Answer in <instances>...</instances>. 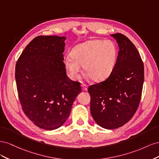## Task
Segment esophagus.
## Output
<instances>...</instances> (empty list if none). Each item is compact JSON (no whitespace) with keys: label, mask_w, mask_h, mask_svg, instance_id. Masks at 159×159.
Listing matches in <instances>:
<instances>
[{"label":"esophagus","mask_w":159,"mask_h":159,"mask_svg":"<svg viewBox=\"0 0 159 159\" xmlns=\"http://www.w3.org/2000/svg\"><path fill=\"white\" fill-rule=\"evenodd\" d=\"M81 89H82L83 91H87L88 90L87 85H85V84H82V85H81Z\"/></svg>","instance_id":"34e87169"}]
</instances>
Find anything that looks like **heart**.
Instances as JSON below:
<instances>
[{"label":"heart","instance_id":"obj_1","mask_svg":"<svg viewBox=\"0 0 159 159\" xmlns=\"http://www.w3.org/2000/svg\"><path fill=\"white\" fill-rule=\"evenodd\" d=\"M118 48L110 40H93L74 47L64 60L65 68L71 79H75L81 69L94 81H102L112 73L116 64Z\"/></svg>","mask_w":159,"mask_h":159}]
</instances>
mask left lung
Listing matches in <instances>:
<instances>
[{
	"instance_id": "left-lung-1",
	"label": "left lung",
	"mask_w": 159,
	"mask_h": 159,
	"mask_svg": "<svg viewBox=\"0 0 159 159\" xmlns=\"http://www.w3.org/2000/svg\"><path fill=\"white\" fill-rule=\"evenodd\" d=\"M119 51L109 78L90 85V111L95 121L107 129L123 126L139 107L144 82V66L136 47L121 34H111Z\"/></svg>"
}]
</instances>
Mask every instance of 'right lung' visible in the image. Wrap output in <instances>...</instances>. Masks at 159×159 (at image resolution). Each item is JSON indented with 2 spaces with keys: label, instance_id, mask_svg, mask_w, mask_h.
I'll return each mask as SVG.
<instances>
[{
  "label": "right lung",
  "instance_id": "right-lung-1",
  "mask_svg": "<svg viewBox=\"0 0 159 159\" xmlns=\"http://www.w3.org/2000/svg\"><path fill=\"white\" fill-rule=\"evenodd\" d=\"M65 36H38L28 44L16 64L15 78L24 113L45 130L60 127L81 92L80 84L66 75Z\"/></svg>",
  "mask_w": 159,
  "mask_h": 159
}]
</instances>
